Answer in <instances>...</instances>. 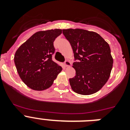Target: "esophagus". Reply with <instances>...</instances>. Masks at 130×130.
Returning <instances> with one entry per match:
<instances>
[{"mask_svg":"<svg viewBox=\"0 0 130 130\" xmlns=\"http://www.w3.org/2000/svg\"><path fill=\"white\" fill-rule=\"evenodd\" d=\"M64 65L67 66V67H69V66H71V63L69 61H68V60H66V61L64 62Z\"/></svg>","mask_w":130,"mask_h":130,"instance_id":"obj_1","label":"esophagus"}]
</instances>
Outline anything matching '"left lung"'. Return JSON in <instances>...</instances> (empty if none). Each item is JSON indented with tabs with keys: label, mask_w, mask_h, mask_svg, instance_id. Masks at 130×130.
<instances>
[{
	"label": "left lung",
	"mask_w": 130,
	"mask_h": 130,
	"mask_svg": "<svg viewBox=\"0 0 130 130\" xmlns=\"http://www.w3.org/2000/svg\"><path fill=\"white\" fill-rule=\"evenodd\" d=\"M74 54L75 76L69 79L72 90L82 95L96 93L109 78L112 67L111 49L98 33L83 29H63Z\"/></svg>",
	"instance_id": "obj_1"
}]
</instances>
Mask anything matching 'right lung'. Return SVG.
Returning <instances> with one entry per match:
<instances>
[{
	"label": "right lung",
	"instance_id": "add662e5",
	"mask_svg": "<svg viewBox=\"0 0 130 130\" xmlns=\"http://www.w3.org/2000/svg\"><path fill=\"white\" fill-rule=\"evenodd\" d=\"M61 33V29L39 31L16 51L14 62L18 74L31 89L49 88L62 70L52 60L55 51L53 42Z\"/></svg>",
	"mask_w": 130,
	"mask_h": 130
}]
</instances>
